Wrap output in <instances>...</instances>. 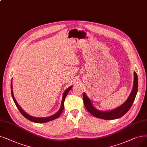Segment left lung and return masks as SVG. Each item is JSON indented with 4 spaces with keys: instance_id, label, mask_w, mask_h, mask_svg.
<instances>
[{
    "instance_id": "1",
    "label": "left lung",
    "mask_w": 147,
    "mask_h": 147,
    "mask_svg": "<svg viewBox=\"0 0 147 147\" xmlns=\"http://www.w3.org/2000/svg\"><path fill=\"white\" fill-rule=\"evenodd\" d=\"M138 90V75L136 72H134V81L133 86L130 96H128L124 103H123L119 107L109 110V111H101L96 109L90 99L87 96L85 92L83 93V100L84 104L86 109L89 112L95 116L96 118H100L105 120H112L118 119L124 116L127 111L130 110L131 105L136 98V94Z\"/></svg>"
}]
</instances>
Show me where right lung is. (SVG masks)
I'll return each instance as SVG.
<instances>
[{
	"label": "right lung",
	"instance_id": "1",
	"mask_svg": "<svg viewBox=\"0 0 147 147\" xmlns=\"http://www.w3.org/2000/svg\"><path fill=\"white\" fill-rule=\"evenodd\" d=\"M12 81L11 82V95H12L13 101L16 104V105L17 106V109H19V110L20 111V112L22 113V115L26 118L27 119L31 121L32 122H36V123H45V122H48L49 121L54 120L55 119H57V118H58L60 116V115L62 113L63 111L64 110V99H65L68 92L70 91V90L72 88V86L69 87L66 90H65V91L64 92L63 95V97H62V101H61V107L60 108V109L58 110V111H57V113H55L54 115L48 116V117H45V118H37V117H34L32 116H31L28 115V113H26L25 111L23 110L22 107L19 105V104L17 103V102L16 101V99L14 96V94H13V84H12Z\"/></svg>",
	"mask_w": 147,
	"mask_h": 147
}]
</instances>
